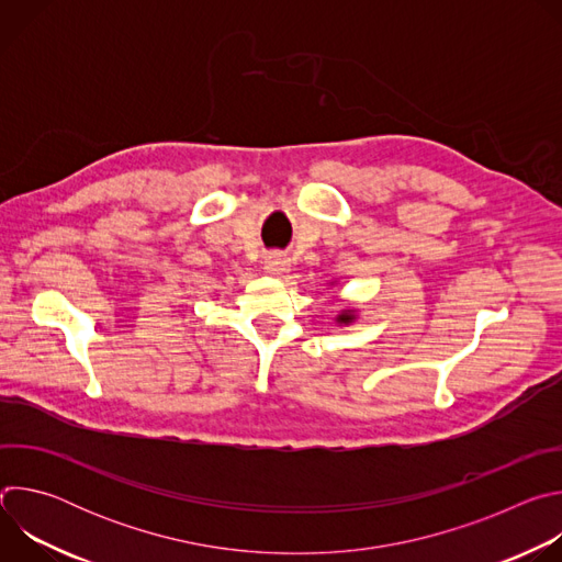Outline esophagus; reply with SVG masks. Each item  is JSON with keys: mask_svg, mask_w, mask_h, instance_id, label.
Segmentation results:
<instances>
[{"mask_svg": "<svg viewBox=\"0 0 562 562\" xmlns=\"http://www.w3.org/2000/svg\"><path fill=\"white\" fill-rule=\"evenodd\" d=\"M265 269L269 276H276V278H282L286 271H289V260L280 254H273L265 260Z\"/></svg>", "mask_w": 562, "mask_h": 562, "instance_id": "1", "label": "esophagus"}]
</instances>
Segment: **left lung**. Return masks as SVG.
Masks as SVG:
<instances>
[{"mask_svg":"<svg viewBox=\"0 0 562 562\" xmlns=\"http://www.w3.org/2000/svg\"><path fill=\"white\" fill-rule=\"evenodd\" d=\"M329 286H336V280H334V282H329ZM334 319H336V325H338V327H349V325H353L356 319H358V308H353V306H345V308H340V311H338V315H336Z\"/></svg>","mask_w":562,"mask_h":562,"instance_id":"left-lung-1","label":"left lung"}]
</instances>
